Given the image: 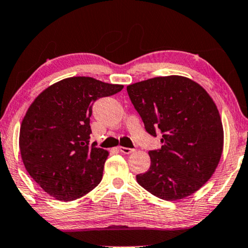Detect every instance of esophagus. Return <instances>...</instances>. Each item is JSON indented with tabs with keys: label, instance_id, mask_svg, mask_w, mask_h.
Segmentation results:
<instances>
[{
	"label": "esophagus",
	"instance_id": "esophagus-1",
	"mask_svg": "<svg viewBox=\"0 0 248 248\" xmlns=\"http://www.w3.org/2000/svg\"><path fill=\"white\" fill-rule=\"evenodd\" d=\"M119 150L122 152V153H124V154H131V153H133V152H134V150H133V148L123 147V146H120Z\"/></svg>",
	"mask_w": 248,
	"mask_h": 248
}]
</instances>
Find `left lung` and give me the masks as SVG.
<instances>
[{
    "label": "left lung",
    "mask_w": 248,
    "mask_h": 248,
    "mask_svg": "<svg viewBox=\"0 0 248 248\" xmlns=\"http://www.w3.org/2000/svg\"><path fill=\"white\" fill-rule=\"evenodd\" d=\"M126 90L146 132L162 134V147L148 152L151 166L136 175L137 183L164 201L192 195L212 177L222 156L224 131L214 101L200 84L178 75Z\"/></svg>",
    "instance_id": "1"
}]
</instances>
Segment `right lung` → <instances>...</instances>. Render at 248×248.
Instances as JSON below:
<instances>
[{
    "instance_id": "add662e5",
    "label": "right lung",
    "mask_w": 248,
    "mask_h": 248,
    "mask_svg": "<svg viewBox=\"0 0 248 248\" xmlns=\"http://www.w3.org/2000/svg\"><path fill=\"white\" fill-rule=\"evenodd\" d=\"M123 87L74 76L34 100L21 124L20 151L26 170L44 192L70 202L100 184L108 152L90 144L92 106Z\"/></svg>"
}]
</instances>
